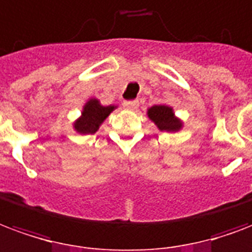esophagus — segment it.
Returning a JSON list of instances; mask_svg holds the SVG:
<instances>
[{"mask_svg": "<svg viewBox=\"0 0 252 252\" xmlns=\"http://www.w3.org/2000/svg\"><path fill=\"white\" fill-rule=\"evenodd\" d=\"M137 107H139V102L136 101V100H132V101H124V108L128 109V111H135Z\"/></svg>", "mask_w": 252, "mask_h": 252, "instance_id": "esophagus-1", "label": "esophagus"}]
</instances>
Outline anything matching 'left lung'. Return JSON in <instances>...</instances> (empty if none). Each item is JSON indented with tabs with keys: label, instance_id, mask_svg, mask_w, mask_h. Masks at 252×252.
<instances>
[{
	"label": "left lung",
	"instance_id": "8db88e82",
	"mask_svg": "<svg viewBox=\"0 0 252 252\" xmlns=\"http://www.w3.org/2000/svg\"><path fill=\"white\" fill-rule=\"evenodd\" d=\"M147 115H148V119L154 121V124L159 128L160 131L179 132L184 126L183 120L179 119L175 115L173 108L167 105V104H159V105L148 108Z\"/></svg>",
	"mask_w": 252,
	"mask_h": 252
}]
</instances>
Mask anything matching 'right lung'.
I'll return each mask as SVG.
<instances>
[{"label": "right lung", "instance_id": "add662e5", "mask_svg": "<svg viewBox=\"0 0 252 252\" xmlns=\"http://www.w3.org/2000/svg\"><path fill=\"white\" fill-rule=\"evenodd\" d=\"M117 105H102L100 100L91 97L84 104L80 117L73 121V129L81 135H92L98 131V128L105 121Z\"/></svg>", "mask_w": 252, "mask_h": 252}]
</instances>
